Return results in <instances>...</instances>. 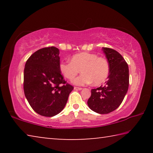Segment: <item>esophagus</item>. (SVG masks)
Instances as JSON below:
<instances>
[{
    "label": "esophagus",
    "mask_w": 153,
    "mask_h": 153,
    "mask_svg": "<svg viewBox=\"0 0 153 153\" xmlns=\"http://www.w3.org/2000/svg\"><path fill=\"white\" fill-rule=\"evenodd\" d=\"M74 89L76 90H82V88H79V87H74Z\"/></svg>",
    "instance_id": "34e87169"
}]
</instances>
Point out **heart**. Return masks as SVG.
<instances>
[{
    "mask_svg": "<svg viewBox=\"0 0 153 153\" xmlns=\"http://www.w3.org/2000/svg\"><path fill=\"white\" fill-rule=\"evenodd\" d=\"M61 74L69 80H73L80 70L82 74L74 80L79 86L91 84L98 86L107 79L110 73L108 61L94 53H81L74 55L71 61H62L59 64Z\"/></svg>",
    "mask_w": 153,
    "mask_h": 153,
    "instance_id": "1",
    "label": "heart"
}]
</instances>
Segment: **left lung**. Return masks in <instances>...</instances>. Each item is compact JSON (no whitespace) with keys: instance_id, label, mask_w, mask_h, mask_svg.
<instances>
[{"instance_id":"8db88e82","label":"left lung","mask_w":153,"mask_h":153,"mask_svg":"<svg viewBox=\"0 0 153 153\" xmlns=\"http://www.w3.org/2000/svg\"><path fill=\"white\" fill-rule=\"evenodd\" d=\"M102 51L109 63V76L104 86L91 90V96L87 103L94 112L107 114L120 107L128 92L129 68L117 51L107 47H103Z\"/></svg>"}]
</instances>
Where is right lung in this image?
Returning a JSON list of instances; mask_svg holds the SVG:
<instances>
[{
    "label": "right lung",
    "instance_id": "add662e5",
    "mask_svg": "<svg viewBox=\"0 0 153 153\" xmlns=\"http://www.w3.org/2000/svg\"><path fill=\"white\" fill-rule=\"evenodd\" d=\"M59 64V50L55 46L39 49L25 63V96L33 110L45 117L60 113L74 89L63 79Z\"/></svg>",
    "mask_w": 153,
    "mask_h": 153
}]
</instances>
